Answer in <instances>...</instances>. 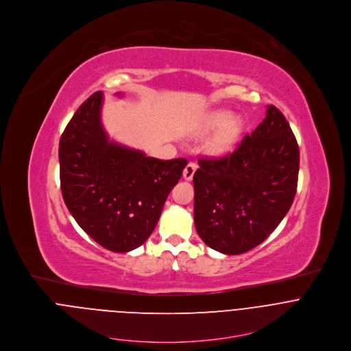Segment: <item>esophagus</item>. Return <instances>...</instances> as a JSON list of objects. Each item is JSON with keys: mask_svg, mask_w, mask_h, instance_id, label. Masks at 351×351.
Masks as SVG:
<instances>
[{"mask_svg": "<svg viewBox=\"0 0 351 351\" xmlns=\"http://www.w3.org/2000/svg\"><path fill=\"white\" fill-rule=\"evenodd\" d=\"M196 170H197V165L193 163V162H189V163L186 165L185 170H184V178H185L186 181H191V180L193 178Z\"/></svg>", "mask_w": 351, "mask_h": 351, "instance_id": "34e87169", "label": "esophagus"}]
</instances>
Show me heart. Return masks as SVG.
<instances>
[{"label": "heart", "mask_w": 351, "mask_h": 351, "mask_svg": "<svg viewBox=\"0 0 351 351\" xmlns=\"http://www.w3.org/2000/svg\"><path fill=\"white\" fill-rule=\"evenodd\" d=\"M221 125H224L223 130L219 132L212 143V150L215 152H224L235 143L242 132L243 123L241 119L232 117L230 112H216L206 121L208 130L219 128Z\"/></svg>", "instance_id": "1"}]
</instances>
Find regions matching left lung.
Segmentation results:
<instances>
[{
    "label": "left lung",
    "instance_id": "1",
    "mask_svg": "<svg viewBox=\"0 0 351 351\" xmlns=\"http://www.w3.org/2000/svg\"><path fill=\"white\" fill-rule=\"evenodd\" d=\"M299 165L298 141L274 105L232 152L200 158L193 185L195 226L202 242L227 255L261 245L293 202Z\"/></svg>",
    "mask_w": 351,
    "mask_h": 351
}]
</instances>
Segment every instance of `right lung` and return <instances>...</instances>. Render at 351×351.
<instances>
[{"instance_id":"1","label":"right lung","mask_w":351,"mask_h":351,"mask_svg":"<svg viewBox=\"0 0 351 351\" xmlns=\"http://www.w3.org/2000/svg\"><path fill=\"white\" fill-rule=\"evenodd\" d=\"M101 106L102 92H96L60 136V191L93 241L106 250L127 252L149 239L188 160H160L109 141Z\"/></svg>"}]
</instances>
